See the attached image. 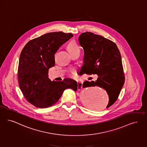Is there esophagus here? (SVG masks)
I'll list each match as a JSON object with an SVG mask.
<instances>
[{
    "label": "esophagus",
    "mask_w": 147,
    "mask_h": 147,
    "mask_svg": "<svg viewBox=\"0 0 147 147\" xmlns=\"http://www.w3.org/2000/svg\"><path fill=\"white\" fill-rule=\"evenodd\" d=\"M77 85H78V90H80L82 87V82H77Z\"/></svg>",
    "instance_id": "1"
}]
</instances>
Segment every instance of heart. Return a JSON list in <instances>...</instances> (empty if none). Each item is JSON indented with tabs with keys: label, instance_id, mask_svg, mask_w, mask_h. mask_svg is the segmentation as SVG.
I'll use <instances>...</instances> for the list:
<instances>
[{
	"label": "heart",
	"instance_id": "obj_1",
	"mask_svg": "<svg viewBox=\"0 0 147 147\" xmlns=\"http://www.w3.org/2000/svg\"><path fill=\"white\" fill-rule=\"evenodd\" d=\"M67 50L70 53H74L77 50H79V47L76 42L74 40L69 41L67 45ZM72 73L74 74V72L72 71Z\"/></svg>",
	"mask_w": 147,
	"mask_h": 147
}]
</instances>
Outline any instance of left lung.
<instances>
[{"instance_id": "obj_1", "label": "left lung", "mask_w": 147, "mask_h": 147, "mask_svg": "<svg viewBox=\"0 0 147 147\" xmlns=\"http://www.w3.org/2000/svg\"><path fill=\"white\" fill-rule=\"evenodd\" d=\"M79 41L84 51V63L79 74H97L94 82H84L83 88L98 86L109 96V108L117 100L125 82L121 57L117 45L100 35L82 33Z\"/></svg>"}]
</instances>
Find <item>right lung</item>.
Segmentation results:
<instances>
[{
  "label": "right lung",
  "instance_id": "right-lung-1",
  "mask_svg": "<svg viewBox=\"0 0 147 147\" xmlns=\"http://www.w3.org/2000/svg\"><path fill=\"white\" fill-rule=\"evenodd\" d=\"M73 36L62 32L48 33L28 41L22 49L18 67L19 86L25 98L35 107L55 105L67 88L77 90L73 79L51 82L48 75L49 69L55 65V54Z\"/></svg>",
  "mask_w": 147,
  "mask_h": 147
}]
</instances>
